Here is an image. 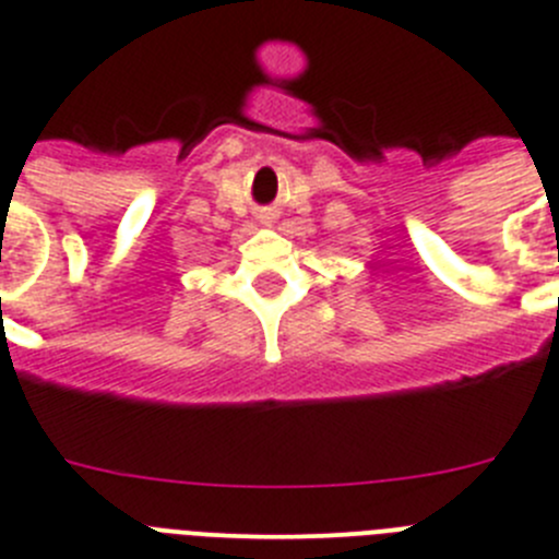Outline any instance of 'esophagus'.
<instances>
[{"label":"esophagus","mask_w":559,"mask_h":559,"mask_svg":"<svg viewBox=\"0 0 559 559\" xmlns=\"http://www.w3.org/2000/svg\"><path fill=\"white\" fill-rule=\"evenodd\" d=\"M275 217H278V211H275V209H261L259 211V219H261V223H273V219Z\"/></svg>","instance_id":"esophagus-1"}]
</instances>
